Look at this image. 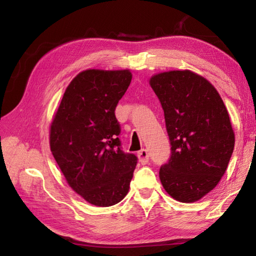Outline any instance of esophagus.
<instances>
[{
    "label": "esophagus",
    "mask_w": 256,
    "mask_h": 256,
    "mask_svg": "<svg viewBox=\"0 0 256 256\" xmlns=\"http://www.w3.org/2000/svg\"><path fill=\"white\" fill-rule=\"evenodd\" d=\"M138 162H140L142 164H148L149 162V154L148 151L146 149H142L138 152Z\"/></svg>",
    "instance_id": "obj_1"
}]
</instances>
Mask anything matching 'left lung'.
Here are the masks:
<instances>
[{
    "label": "left lung",
    "mask_w": 256,
    "mask_h": 256,
    "mask_svg": "<svg viewBox=\"0 0 256 256\" xmlns=\"http://www.w3.org/2000/svg\"><path fill=\"white\" fill-rule=\"evenodd\" d=\"M149 84L172 144L160 182L175 200L196 202L218 185L232 154L235 133L227 108L211 82L190 70L160 72Z\"/></svg>",
    "instance_id": "8db88e82"
}]
</instances>
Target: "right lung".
Listing matches in <instances>:
<instances>
[{"instance_id": "1", "label": "right lung", "mask_w": 256, "mask_h": 256, "mask_svg": "<svg viewBox=\"0 0 256 256\" xmlns=\"http://www.w3.org/2000/svg\"><path fill=\"white\" fill-rule=\"evenodd\" d=\"M132 73L88 68L66 86L50 126V146L68 186L90 204L110 206L130 188L136 157L120 150L115 108Z\"/></svg>"}]
</instances>
